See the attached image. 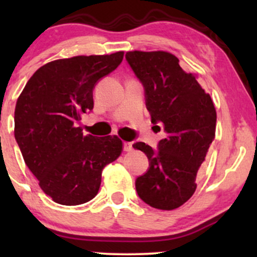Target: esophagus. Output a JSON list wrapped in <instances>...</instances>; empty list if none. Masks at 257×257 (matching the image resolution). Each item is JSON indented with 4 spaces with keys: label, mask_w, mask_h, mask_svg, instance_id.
<instances>
[{
    "label": "esophagus",
    "mask_w": 257,
    "mask_h": 257,
    "mask_svg": "<svg viewBox=\"0 0 257 257\" xmlns=\"http://www.w3.org/2000/svg\"><path fill=\"white\" fill-rule=\"evenodd\" d=\"M123 149L125 152H131L133 150V143H124L123 144Z\"/></svg>",
    "instance_id": "obj_1"
}]
</instances>
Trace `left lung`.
<instances>
[{
	"instance_id": "8db88e82",
	"label": "left lung",
	"mask_w": 257,
	"mask_h": 257,
	"mask_svg": "<svg viewBox=\"0 0 257 257\" xmlns=\"http://www.w3.org/2000/svg\"><path fill=\"white\" fill-rule=\"evenodd\" d=\"M125 58L145 87L151 122L167 133L156 151L145 143L133 145L150 161L135 182L137 192L152 208L173 210L196 191L197 173L215 138L216 110L196 73L184 71L172 53L132 51Z\"/></svg>"
}]
</instances>
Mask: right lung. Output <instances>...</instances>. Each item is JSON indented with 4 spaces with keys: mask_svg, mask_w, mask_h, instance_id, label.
<instances>
[{
    "mask_svg": "<svg viewBox=\"0 0 257 257\" xmlns=\"http://www.w3.org/2000/svg\"><path fill=\"white\" fill-rule=\"evenodd\" d=\"M123 55H77L47 63L17 100L14 137L40 187L58 204L93 199L104 167L123 151L117 135H84L76 126L82 114L93 110L94 85L122 63Z\"/></svg>",
    "mask_w": 257,
    "mask_h": 257,
    "instance_id": "obj_1",
    "label": "right lung"
}]
</instances>
